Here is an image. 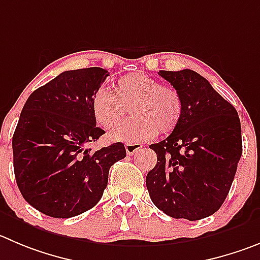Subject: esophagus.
Here are the masks:
<instances>
[{
    "label": "esophagus",
    "mask_w": 260,
    "mask_h": 260,
    "mask_svg": "<svg viewBox=\"0 0 260 260\" xmlns=\"http://www.w3.org/2000/svg\"><path fill=\"white\" fill-rule=\"evenodd\" d=\"M142 145L141 144H125V151H127L128 155H133L135 152H137L138 150H141Z\"/></svg>",
    "instance_id": "esophagus-1"
}]
</instances>
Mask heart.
<instances>
[{"label": "heart", "mask_w": 260, "mask_h": 260, "mask_svg": "<svg viewBox=\"0 0 260 260\" xmlns=\"http://www.w3.org/2000/svg\"><path fill=\"white\" fill-rule=\"evenodd\" d=\"M133 118L114 128L111 140L129 144L147 141L157 132L169 133L182 115L181 94L144 73H131L115 82L114 91L100 87L92 97V113L104 128H111L128 111Z\"/></svg>", "instance_id": "obj_1"}]
</instances>
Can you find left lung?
I'll list each match as a JSON object with an SVG mask.
<instances>
[{
  "instance_id": "1",
  "label": "left lung",
  "mask_w": 260,
  "mask_h": 260,
  "mask_svg": "<svg viewBox=\"0 0 260 260\" xmlns=\"http://www.w3.org/2000/svg\"><path fill=\"white\" fill-rule=\"evenodd\" d=\"M178 91L182 115L173 132L150 145L157 163L146 187L157 209L172 218L199 220L224 203L242 154L237 111L207 79L190 69L160 70Z\"/></svg>"
}]
</instances>
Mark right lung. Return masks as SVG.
<instances>
[{"label": "right lung", "instance_id": "1", "mask_svg": "<svg viewBox=\"0 0 260 260\" xmlns=\"http://www.w3.org/2000/svg\"><path fill=\"white\" fill-rule=\"evenodd\" d=\"M109 75L103 68L67 70L28 97L13 136L14 172L21 195L52 218L93 208L109 169L125 157L122 142L92 152L105 133L96 125L92 97Z\"/></svg>", "mask_w": 260, "mask_h": 260}]
</instances>
